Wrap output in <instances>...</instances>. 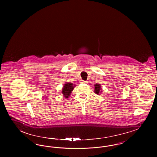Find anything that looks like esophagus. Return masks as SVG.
<instances>
[{
	"label": "esophagus",
	"instance_id": "1",
	"mask_svg": "<svg viewBox=\"0 0 157 157\" xmlns=\"http://www.w3.org/2000/svg\"><path fill=\"white\" fill-rule=\"evenodd\" d=\"M82 83H87V81H82Z\"/></svg>",
	"mask_w": 157,
	"mask_h": 157
}]
</instances>
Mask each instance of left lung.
Instances as JSON below:
<instances>
[{"label":"left lung","mask_w":157,"mask_h":157,"mask_svg":"<svg viewBox=\"0 0 157 157\" xmlns=\"http://www.w3.org/2000/svg\"><path fill=\"white\" fill-rule=\"evenodd\" d=\"M95 86V90H94V92L97 95H101L102 92V88H101V84L99 83H96L94 85Z\"/></svg>","instance_id":"8db88e82"}]
</instances>
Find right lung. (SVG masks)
Segmentation results:
<instances>
[{
  "label": "right lung",
  "mask_w": 157,
  "mask_h": 157,
  "mask_svg": "<svg viewBox=\"0 0 157 157\" xmlns=\"http://www.w3.org/2000/svg\"><path fill=\"white\" fill-rule=\"evenodd\" d=\"M75 86H76V85H73L72 83L66 82L62 89V94L63 95V97L69 98Z\"/></svg>",
  "instance_id": "1"
}]
</instances>
